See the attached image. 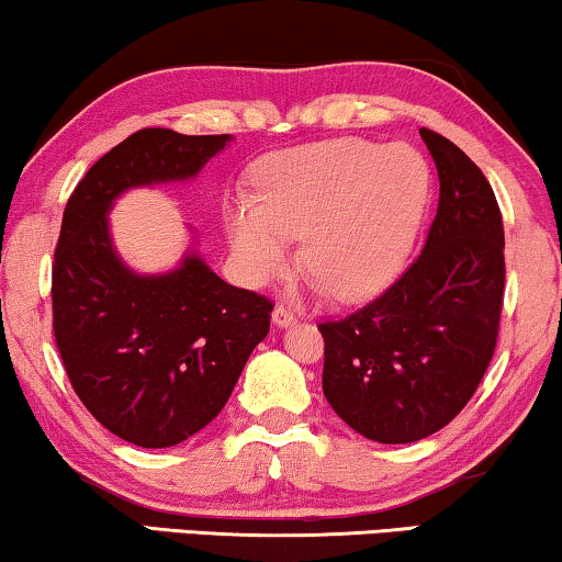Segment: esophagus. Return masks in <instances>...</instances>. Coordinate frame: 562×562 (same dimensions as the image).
Returning a JSON list of instances; mask_svg holds the SVG:
<instances>
[{
	"label": "esophagus",
	"mask_w": 562,
	"mask_h": 562,
	"mask_svg": "<svg viewBox=\"0 0 562 562\" xmlns=\"http://www.w3.org/2000/svg\"><path fill=\"white\" fill-rule=\"evenodd\" d=\"M271 316H273V324H276V327H291V324L296 322L294 312H291V308H286L283 304L276 306Z\"/></svg>",
	"instance_id": "esophagus-1"
}]
</instances>
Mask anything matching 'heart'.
<instances>
[{
  "label": "heart",
  "mask_w": 562,
  "mask_h": 562,
  "mask_svg": "<svg viewBox=\"0 0 562 562\" xmlns=\"http://www.w3.org/2000/svg\"><path fill=\"white\" fill-rule=\"evenodd\" d=\"M430 198V169L413 146L335 139L268 157L258 198L235 194L225 223L254 281L289 263L301 235V268L337 301L385 289L416 240Z\"/></svg>",
  "instance_id": "1"
}]
</instances>
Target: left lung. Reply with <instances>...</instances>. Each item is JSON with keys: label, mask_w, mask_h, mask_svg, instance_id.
Listing matches in <instances>:
<instances>
[{"label": "left lung", "mask_w": 562, "mask_h": 562, "mask_svg": "<svg viewBox=\"0 0 562 562\" xmlns=\"http://www.w3.org/2000/svg\"><path fill=\"white\" fill-rule=\"evenodd\" d=\"M438 169L426 246L393 286L319 324L322 390L378 443L420 441L459 416L497 347L504 227L492 184L446 136L420 128Z\"/></svg>", "instance_id": "obj_1"}]
</instances>
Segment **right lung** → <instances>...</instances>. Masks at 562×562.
I'll return each instance as SVG.
<instances>
[{"instance_id":"right-lung-1","label":"right lung","mask_w":562,"mask_h":562,"mask_svg":"<svg viewBox=\"0 0 562 562\" xmlns=\"http://www.w3.org/2000/svg\"><path fill=\"white\" fill-rule=\"evenodd\" d=\"M227 134L142 128L88 169L63 213L53 261V331L88 413L142 449H167L205 428L231 397L273 301L225 283L200 256L139 276L116 256L109 213L121 192L190 180Z\"/></svg>"}]
</instances>
